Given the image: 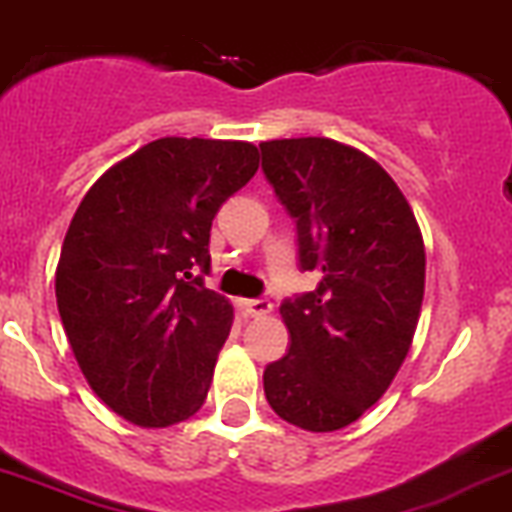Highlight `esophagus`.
Returning <instances> with one entry per match:
<instances>
[{"mask_svg":"<svg viewBox=\"0 0 512 512\" xmlns=\"http://www.w3.org/2000/svg\"><path fill=\"white\" fill-rule=\"evenodd\" d=\"M240 305H243V310H246L251 318H261V316H266V313H272V303H269L266 298L240 300Z\"/></svg>","mask_w":512,"mask_h":512,"instance_id":"1","label":"esophagus"}]
</instances>
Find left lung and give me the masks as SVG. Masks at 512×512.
<instances>
[{"mask_svg":"<svg viewBox=\"0 0 512 512\" xmlns=\"http://www.w3.org/2000/svg\"><path fill=\"white\" fill-rule=\"evenodd\" d=\"M261 170L298 230L313 292L279 305L290 349L264 370L274 412L310 432L352 425L399 373L425 295V243L373 157L323 137L261 142Z\"/></svg>","mask_w":512,"mask_h":512,"instance_id":"8db88e82","label":"left lung"}]
</instances>
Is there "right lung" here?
I'll list each match as a JSON object with an SVG mask.
<instances>
[{"label":"right lung","instance_id":"add662e5","mask_svg":"<svg viewBox=\"0 0 512 512\" xmlns=\"http://www.w3.org/2000/svg\"><path fill=\"white\" fill-rule=\"evenodd\" d=\"M259 170L248 142L163 137L108 168L69 222L56 305L87 383L119 417L202 409L233 305L204 287L217 209Z\"/></svg>","mask_w":512,"mask_h":512}]
</instances>
